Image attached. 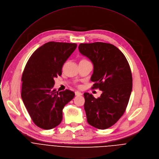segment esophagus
Segmentation results:
<instances>
[{
  "mask_svg": "<svg viewBox=\"0 0 159 159\" xmlns=\"http://www.w3.org/2000/svg\"><path fill=\"white\" fill-rule=\"evenodd\" d=\"M75 95H76V96H80V95H82V93H81V92H75Z\"/></svg>",
  "mask_w": 159,
  "mask_h": 159,
  "instance_id": "34e87169",
  "label": "esophagus"
}]
</instances>
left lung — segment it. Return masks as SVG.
I'll list each match as a JSON object with an SVG mask.
<instances>
[{
  "label": "left lung",
  "mask_w": 159,
  "mask_h": 159,
  "mask_svg": "<svg viewBox=\"0 0 159 159\" xmlns=\"http://www.w3.org/2000/svg\"><path fill=\"white\" fill-rule=\"evenodd\" d=\"M78 48L93 65L92 89L102 91L98 98L84 93L87 122L99 129L109 128L125 113L129 100L133 86L129 65L120 50L110 43H80Z\"/></svg>",
  "instance_id": "1"
}]
</instances>
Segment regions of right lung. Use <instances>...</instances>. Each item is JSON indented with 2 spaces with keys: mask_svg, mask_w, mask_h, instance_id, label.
I'll use <instances>...</instances> for the list:
<instances>
[{
  "mask_svg": "<svg viewBox=\"0 0 159 159\" xmlns=\"http://www.w3.org/2000/svg\"><path fill=\"white\" fill-rule=\"evenodd\" d=\"M77 47L76 43L49 42L35 50L22 76L21 98L34 123L44 129L57 126L62 109L75 94L54 89V78L62 75L64 62Z\"/></svg>",
  "mask_w": 159,
  "mask_h": 159,
  "instance_id": "right-lung-1",
  "label": "right lung"
}]
</instances>
